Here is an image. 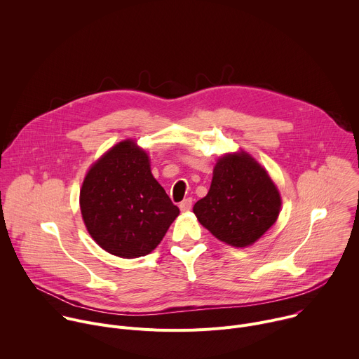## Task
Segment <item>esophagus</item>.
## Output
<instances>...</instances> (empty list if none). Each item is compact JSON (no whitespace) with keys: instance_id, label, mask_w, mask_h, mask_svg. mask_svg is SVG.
Masks as SVG:
<instances>
[{"instance_id":"obj_1","label":"esophagus","mask_w":359,"mask_h":359,"mask_svg":"<svg viewBox=\"0 0 359 359\" xmlns=\"http://www.w3.org/2000/svg\"><path fill=\"white\" fill-rule=\"evenodd\" d=\"M191 203H193L191 197H187V198H184V200H183V201L179 204L180 210H182V212H189V210L191 209Z\"/></svg>"}]
</instances>
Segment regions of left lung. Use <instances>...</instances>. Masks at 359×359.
<instances>
[{
	"mask_svg": "<svg viewBox=\"0 0 359 359\" xmlns=\"http://www.w3.org/2000/svg\"><path fill=\"white\" fill-rule=\"evenodd\" d=\"M281 197L269 173L248 153L222 156L206 197L193 208L198 222L233 247L257 241L278 219Z\"/></svg>",
	"mask_w": 359,
	"mask_h": 359,
	"instance_id": "8db88e82",
	"label": "left lung"
}]
</instances>
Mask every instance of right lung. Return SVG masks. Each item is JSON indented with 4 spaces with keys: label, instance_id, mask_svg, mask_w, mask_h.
Here are the masks:
<instances>
[{
    "label": "right lung",
    "instance_id": "right-lung-1",
    "mask_svg": "<svg viewBox=\"0 0 359 359\" xmlns=\"http://www.w3.org/2000/svg\"><path fill=\"white\" fill-rule=\"evenodd\" d=\"M79 204L92 238L122 259L155 250L180 213L153 177L147 153L130 139L119 142L93 163L83 180Z\"/></svg>",
    "mask_w": 359,
    "mask_h": 359
}]
</instances>
